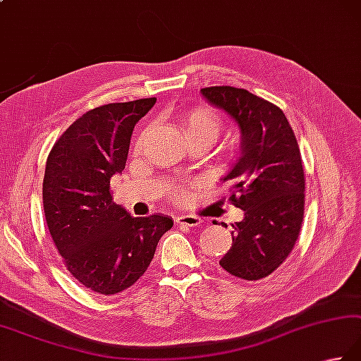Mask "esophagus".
I'll return each instance as SVG.
<instances>
[{"instance_id":"obj_1","label":"esophagus","mask_w":361,"mask_h":361,"mask_svg":"<svg viewBox=\"0 0 361 361\" xmlns=\"http://www.w3.org/2000/svg\"><path fill=\"white\" fill-rule=\"evenodd\" d=\"M175 222L180 225H185V227H197V225H200L203 222V219L194 214H188V216H176Z\"/></svg>"}]
</instances>
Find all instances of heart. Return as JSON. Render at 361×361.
<instances>
[{"mask_svg":"<svg viewBox=\"0 0 361 361\" xmlns=\"http://www.w3.org/2000/svg\"><path fill=\"white\" fill-rule=\"evenodd\" d=\"M222 128L221 117L217 116V112L209 108H199L190 109L188 114L181 118V131L185 133L186 140L190 139H208L211 142H214L216 137L219 136ZM144 137L139 140V145L142 144ZM175 195L181 197L180 190H175Z\"/></svg>","mask_w":361,"mask_h":361,"instance_id":"heart-1","label":"heart"}]
</instances>
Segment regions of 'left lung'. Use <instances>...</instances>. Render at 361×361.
<instances>
[{"label": "left lung", "instance_id": "8db88e82", "mask_svg": "<svg viewBox=\"0 0 361 361\" xmlns=\"http://www.w3.org/2000/svg\"><path fill=\"white\" fill-rule=\"evenodd\" d=\"M200 92L241 131L239 158L222 181L230 183V200L244 219L231 224L233 244L219 264L238 279H264L288 258L300 233L305 175L298 139L283 111L249 90L214 86Z\"/></svg>", "mask_w": 361, "mask_h": 361}]
</instances>
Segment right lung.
Wrapping results in <instances>:
<instances>
[{
	"label": "right lung",
	"mask_w": 361,
	"mask_h": 361,
	"mask_svg": "<svg viewBox=\"0 0 361 361\" xmlns=\"http://www.w3.org/2000/svg\"><path fill=\"white\" fill-rule=\"evenodd\" d=\"M157 103L142 98L90 109L48 154L44 211L68 272L90 291L117 294L142 277L172 217H133L112 202L111 178L122 173L131 134Z\"/></svg>",
	"instance_id": "1"
}]
</instances>
